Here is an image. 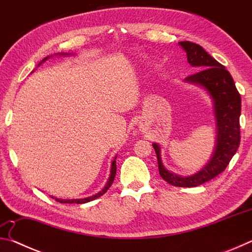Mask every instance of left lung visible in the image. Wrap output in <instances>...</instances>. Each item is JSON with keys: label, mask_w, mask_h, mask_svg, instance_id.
Wrapping results in <instances>:
<instances>
[{"label": "left lung", "mask_w": 252, "mask_h": 252, "mask_svg": "<svg viewBox=\"0 0 252 252\" xmlns=\"http://www.w3.org/2000/svg\"><path fill=\"white\" fill-rule=\"evenodd\" d=\"M187 53V60L197 73L187 76L185 82L195 84L207 91L213 103L216 118V146L204 167L191 176L182 177L164 167L161 159V148L152 143L158 158L161 178L174 187H198L211 180L227 168L230 160L236 155L240 144L241 97L234 85L232 76L217 60L208 54L202 46L192 42H179Z\"/></svg>", "instance_id": "1"}]
</instances>
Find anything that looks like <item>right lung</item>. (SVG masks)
Here are the masks:
<instances>
[{
    "label": "right lung",
    "instance_id": "1",
    "mask_svg": "<svg viewBox=\"0 0 252 252\" xmlns=\"http://www.w3.org/2000/svg\"><path fill=\"white\" fill-rule=\"evenodd\" d=\"M59 55H70L71 53H58ZM50 57H46L45 59L42 60V62H44L48 60ZM42 62H40V64ZM39 64V65H40ZM117 157L114 158V160L112 161V163H111V171H110V177L108 179V182L105 183V186L103 189H102L101 191H99V192L95 193L94 195H91V197H88V198H84V199H58V198H54L55 200H57L58 202H61V203H78V204H81V203H87V202H90L92 201V200L94 199H97L99 197H101V195H103L106 191H108L109 188L111 187V185L113 183V180H114V177H116V173H117ZM53 198V197H52Z\"/></svg>",
    "mask_w": 252,
    "mask_h": 252
}]
</instances>
